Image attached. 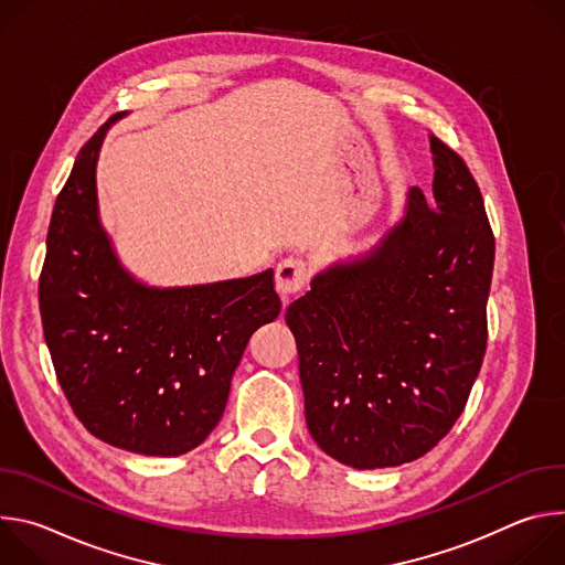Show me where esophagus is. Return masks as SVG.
<instances>
[{
  "instance_id": "1",
  "label": "esophagus",
  "mask_w": 565,
  "mask_h": 565,
  "mask_svg": "<svg viewBox=\"0 0 565 565\" xmlns=\"http://www.w3.org/2000/svg\"><path fill=\"white\" fill-rule=\"evenodd\" d=\"M308 281V266L303 259L299 257H286L277 264L275 270V286L277 292L286 299L288 295L299 292Z\"/></svg>"
}]
</instances>
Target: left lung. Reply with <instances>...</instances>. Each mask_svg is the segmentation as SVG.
<instances>
[{
	"mask_svg": "<svg viewBox=\"0 0 565 565\" xmlns=\"http://www.w3.org/2000/svg\"><path fill=\"white\" fill-rule=\"evenodd\" d=\"M434 196L286 310L306 425L355 469L412 462L462 414L488 347L494 234L465 160L431 136Z\"/></svg>",
	"mask_w": 565,
	"mask_h": 565,
	"instance_id": "obj_1",
	"label": "left lung"
}]
</instances>
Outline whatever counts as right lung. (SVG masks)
<instances>
[{
  "label": "right lung",
  "mask_w": 565,
  "mask_h": 565,
  "mask_svg": "<svg viewBox=\"0 0 565 565\" xmlns=\"http://www.w3.org/2000/svg\"><path fill=\"white\" fill-rule=\"evenodd\" d=\"M111 116L55 199L40 275L44 340L77 420L142 456H181L218 425L232 373L281 301L273 270L153 288L118 262L98 216L96 163Z\"/></svg>",
  "instance_id": "add662e5"
}]
</instances>
